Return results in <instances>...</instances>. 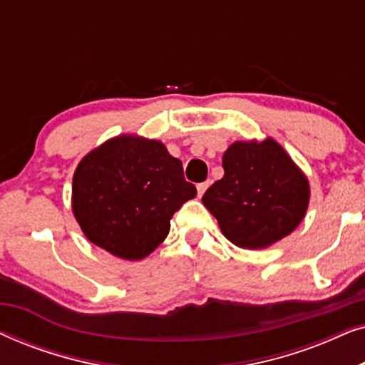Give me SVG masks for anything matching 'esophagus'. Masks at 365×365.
<instances>
[{
  "label": "esophagus",
  "mask_w": 365,
  "mask_h": 365,
  "mask_svg": "<svg viewBox=\"0 0 365 365\" xmlns=\"http://www.w3.org/2000/svg\"><path fill=\"white\" fill-rule=\"evenodd\" d=\"M209 187V181H204V182H199L197 184V196L201 197L204 192H206V189Z\"/></svg>",
  "instance_id": "esophagus-1"
}]
</instances>
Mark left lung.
Wrapping results in <instances>:
<instances>
[{
	"label": "left lung",
	"mask_w": 365,
	"mask_h": 365,
	"mask_svg": "<svg viewBox=\"0 0 365 365\" xmlns=\"http://www.w3.org/2000/svg\"><path fill=\"white\" fill-rule=\"evenodd\" d=\"M222 168V179L204 192L202 202L236 246H271L306 216L307 178L274 139L231 144Z\"/></svg>",
	"instance_id": "1"
}]
</instances>
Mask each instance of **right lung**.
<instances>
[{
	"mask_svg": "<svg viewBox=\"0 0 365 365\" xmlns=\"http://www.w3.org/2000/svg\"><path fill=\"white\" fill-rule=\"evenodd\" d=\"M196 192L163 143L118 136L78 164L73 212L93 244L138 261L166 239L174 212Z\"/></svg>",
	"mask_w": 365,
	"mask_h": 365,
	"instance_id": "add662e5",
	"label": "right lung"
}]
</instances>
